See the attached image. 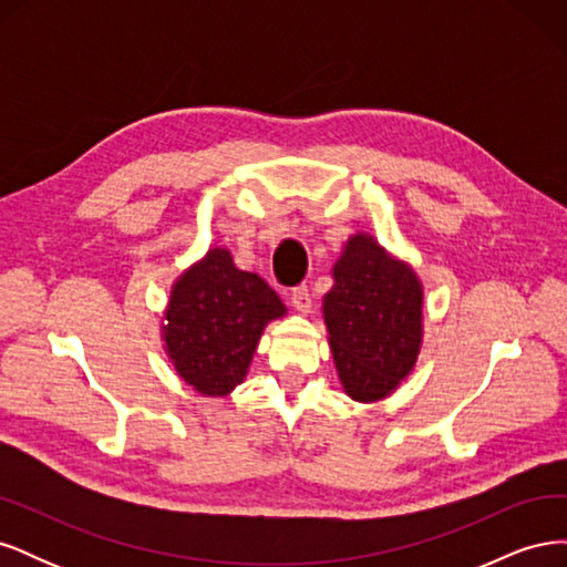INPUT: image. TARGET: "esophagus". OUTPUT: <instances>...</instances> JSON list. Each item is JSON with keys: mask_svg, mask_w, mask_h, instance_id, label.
<instances>
[{"mask_svg": "<svg viewBox=\"0 0 567 567\" xmlns=\"http://www.w3.org/2000/svg\"><path fill=\"white\" fill-rule=\"evenodd\" d=\"M290 305H293L300 315H307L312 310V296L310 290H307V286H296L290 290Z\"/></svg>", "mask_w": 567, "mask_h": 567, "instance_id": "esophagus-1", "label": "esophagus"}]
</instances>
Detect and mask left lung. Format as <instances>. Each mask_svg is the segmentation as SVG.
<instances>
[{
  "mask_svg": "<svg viewBox=\"0 0 567 567\" xmlns=\"http://www.w3.org/2000/svg\"><path fill=\"white\" fill-rule=\"evenodd\" d=\"M336 371L357 402H379L414 369L423 342V286L369 234L348 238L323 296Z\"/></svg>",
  "mask_w": 567,
  "mask_h": 567,
  "instance_id": "8db88e82",
  "label": "left lung"
}]
</instances>
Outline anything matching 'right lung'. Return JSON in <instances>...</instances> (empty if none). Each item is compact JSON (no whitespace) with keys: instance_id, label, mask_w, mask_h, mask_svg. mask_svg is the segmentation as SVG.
<instances>
[{"instance_id":"add662e5","label":"right lung","mask_w":567,"mask_h":567,"mask_svg":"<svg viewBox=\"0 0 567 567\" xmlns=\"http://www.w3.org/2000/svg\"><path fill=\"white\" fill-rule=\"evenodd\" d=\"M284 315L265 279L238 269L227 248H210L169 290L165 352L198 394L225 398L244 383L265 326Z\"/></svg>"}]
</instances>
